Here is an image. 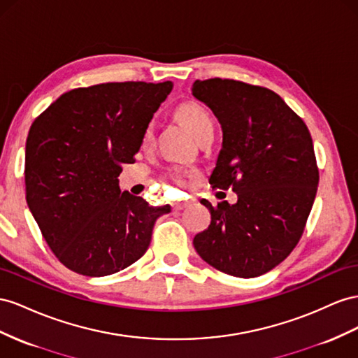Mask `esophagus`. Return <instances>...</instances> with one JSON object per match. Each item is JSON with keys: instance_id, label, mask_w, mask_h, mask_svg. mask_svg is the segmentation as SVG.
<instances>
[{"instance_id": "esophagus-1", "label": "esophagus", "mask_w": 358, "mask_h": 358, "mask_svg": "<svg viewBox=\"0 0 358 358\" xmlns=\"http://www.w3.org/2000/svg\"><path fill=\"white\" fill-rule=\"evenodd\" d=\"M189 205H191V200H183V201L175 203V205H173V209H175V210H182L183 208H187Z\"/></svg>"}]
</instances>
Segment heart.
I'll use <instances>...</instances> for the list:
<instances>
[{"label": "heart", "instance_id": "1", "mask_svg": "<svg viewBox=\"0 0 358 358\" xmlns=\"http://www.w3.org/2000/svg\"><path fill=\"white\" fill-rule=\"evenodd\" d=\"M178 114L180 120L183 122V124H185V127L194 134L196 138H199L200 135H203L205 132L214 129V119H212V115L208 113L206 108H203L201 105L196 102L183 103L179 108ZM153 140H155L153 138V124H148L141 138L143 149L152 148ZM170 176L178 183V185H185L187 180L191 178V173L182 169H173Z\"/></svg>", "mask_w": 358, "mask_h": 358}]
</instances>
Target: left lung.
<instances>
[{
  "label": "left lung",
  "instance_id": "1",
  "mask_svg": "<svg viewBox=\"0 0 358 358\" xmlns=\"http://www.w3.org/2000/svg\"><path fill=\"white\" fill-rule=\"evenodd\" d=\"M192 96L212 110L223 129L209 183L238 196L234 205L200 201L210 212V224L192 244L221 273L259 277L291 255L312 210L320 171L310 132L265 87L197 80Z\"/></svg>",
  "mask_w": 358,
  "mask_h": 358
}]
</instances>
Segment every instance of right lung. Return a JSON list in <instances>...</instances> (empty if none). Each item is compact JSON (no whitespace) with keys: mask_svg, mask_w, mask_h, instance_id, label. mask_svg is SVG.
I'll return each mask as SVG.
<instances>
[{"mask_svg":"<svg viewBox=\"0 0 358 358\" xmlns=\"http://www.w3.org/2000/svg\"><path fill=\"white\" fill-rule=\"evenodd\" d=\"M173 89L164 83H107L63 93L31 124L25 146L27 203L45 241L72 271L103 277L146 253L153 208L122 192L119 175Z\"/></svg>","mask_w":358,"mask_h":358,"instance_id":"obj_1","label":"right lung"}]
</instances>
